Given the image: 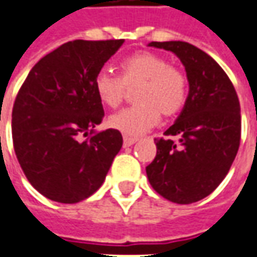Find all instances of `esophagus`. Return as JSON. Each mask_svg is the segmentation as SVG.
<instances>
[{"mask_svg":"<svg viewBox=\"0 0 257 257\" xmlns=\"http://www.w3.org/2000/svg\"><path fill=\"white\" fill-rule=\"evenodd\" d=\"M137 141L138 140L134 138V137H123V145H125V147H132Z\"/></svg>","mask_w":257,"mask_h":257,"instance_id":"esophagus-1","label":"esophagus"}]
</instances>
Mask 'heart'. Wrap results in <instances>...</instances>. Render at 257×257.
<instances>
[{
  "label": "heart",
  "instance_id": "b5f03b06",
  "mask_svg": "<svg viewBox=\"0 0 257 257\" xmlns=\"http://www.w3.org/2000/svg\"><path fill=\"white\" fill-rule=\"evenodd\" d=\"M135 89L137 105L109 117V125L126 135H141L155 126L164 116L177 115L187 102L188 83L183 70L151 51H141L120 63V77L106 69L95 77L97 97L109 107H116Z\"/></svg>",
  "mask_w": 257,
  "mask_h": 257
}]
</instances>
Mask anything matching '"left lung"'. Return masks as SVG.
Instances as JSON below:
<instances>
[{"mask_svg":"<svg viewBox=\"0 0 257 257\" xmlns=\"http://www.w3.org/2000/svg\"><path fill=\"white\" fill-rule=\"evenodd\" d=\"M173 51L185 67L188 96L184 109L155 141L157 155L147 167L152 188L177 204L211 194L224 180L240 145V103L234 86L218 63L185 41H152Z\"/></svg>","mask_w":257,"mask_h":257,"instance_id":"8db88e82","label":"left lung"}]
</instances>
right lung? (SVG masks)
<instances>
[{
	"label": "right lung",
	"mask_w": 257,
	"mask_h": 257,
	"mask_svg": "<svg viewBox=\"0 0 257 257\" xmlns=\"http://www.w3.org/2000/svg\"><path fill=\"white\" fill-rule=\"evenodd\" d=\"M123 40H74L44 56L28 73L13 107V142L30 184L57 203L73 204L103 184L122 148L103 119L95 77Z\"/></svg>",
	"instance_id": "add662e5"
}]
</instances>
